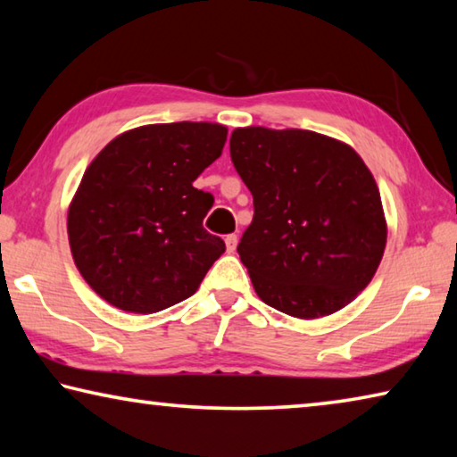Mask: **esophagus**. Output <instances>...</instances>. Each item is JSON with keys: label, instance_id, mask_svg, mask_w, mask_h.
<instances>
[{"label": "esophagus", "instance_id": "1", "mask_svg": "<svg viewBox=\"0 0 457 457\" xmlns=\"http://www.w3.org/2000/svg\"><path fill=\"white\" fill-rule=\"evenodd\" d=\"M226 247H228L229 253L236 252V247H237V236L236 234L226 236Z\"/></svg>", "mask_w": 457, "mask_h": 457}]
</instances>
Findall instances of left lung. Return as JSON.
Returning <instances> with one entry per match:
<instances>
[{
  "instance_id": "1",
  "label": "left lung",
  "mask_w": 457,
  "mask_h": 457,
  "mask_svg": "<svg viewBox=\"0 0 457 457\" xmlns=\"http://www.w3.org/2000/svg\"><path fill=\"white\" fill-rule=\"evenodd\" d=\"M236 171L253 195L237 253L262 303L294 319L340 311L373 280L386 244L381 193L359 153L303 129H236Z\"/></svg>"
}]
</instances>
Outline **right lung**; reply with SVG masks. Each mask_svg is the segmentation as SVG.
I'll use <instances>...</instances> for the list:
<instances>
[{"instance_id": "obj_1", "label": "right lung", "mask_w": 457, "mask_h": 457, "mask_svg": "<svg viewBox=\"0 0 457 457\" xmlns=\"http://www.w3.org/2000/svg\"><path fill=\"white\" fill-rule=\"evenodd\" d=\"M220 122L125 130L100 151L68 207L74 264L119 311L153 314L195 294L226 244L204 229L213 205L193 181L221 154Z\"/></svg>"}]
</instances>
